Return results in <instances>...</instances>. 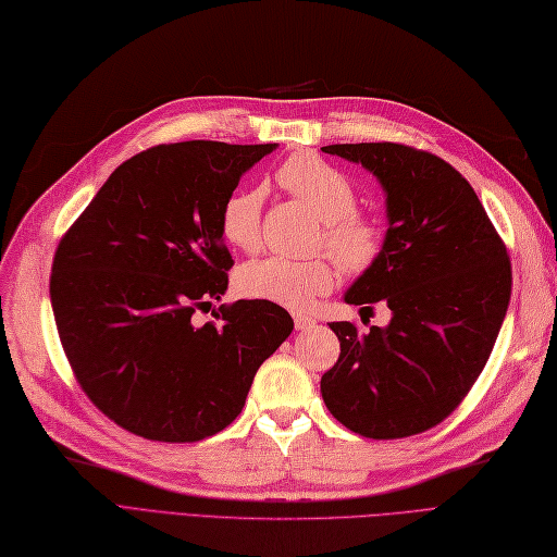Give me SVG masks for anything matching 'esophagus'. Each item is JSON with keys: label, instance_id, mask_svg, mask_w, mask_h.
<instances>
[{"label": "esophagus", "instance_id": "34e87169", "mask_svg": "<svg viewBox=\"0 0 557 557\" xmlns=\"http://www.w3.org/2000/svg\"><path fill=\"white\" fill-rule=\"evenodd\" d=\"M294 324H296V331H308V329H312L317 324V321L312 317H308V314H296L294 317Z\"/></svg>", "mask_w": 557, "mask_h": 557}]
</instances>
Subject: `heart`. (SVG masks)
<instances>
[{
	"instance_id": "heart-1",
	"label": "heart",
	"mask_w": 557,
	"mask_h": 557,
	"mask_svg": "<svg viewBox=\"0 0 557 557\" xmlns=\"http://www.w3.org/2000/svg\"><path fill=\"white\" fill-rule=\"evenodd\" d=\"M280 183L296 199L308 206L324 222V243L335 259L349 271H361L380 252V228L356 208V189L345 173L324 159L300 152L289 157L280 169ZM263 187L233 191L220 212L222 238L252 252L261 245V208ZM238 292L280 305L286 310H305L333 286V268L326 259L292 261L284 257H265L245 263L236 275Z\"/></svg>"
}]
</instances>
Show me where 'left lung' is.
I'll return each mask as SVG.
<instances>
[{
  "label": "left lung",
  "mask_w": 557,
  "mask_h": 557,
  "mask_svg": "<svg viewBox=\"0 0 557 557\" xmlns=\"http://www.w3.org/2000/svg\"><path fill=\"white\" fill-rule=\"evenodd\" d=\"M321 150L361 164L384 189L382 249L345 302L382 300L391 310L384 329L366 333L333 321L339 358L321 376V398L363 437L423 433L451 414L488 361L511 298L507 247L470 183L444 159L400 143Z\"/></svg>",
  "instance_id": "left-lung-1"
}]
</instances>
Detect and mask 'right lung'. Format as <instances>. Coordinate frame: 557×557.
<instances>
[{"label": "right lung", "mask_w": 557, "mask_h": 557, "mask_svg": "<svg viewBox=\"0 0 557 557\" xmlns=\"http://www.w3.org/2000/svg\"><path fill=\"white\" fill-rule=\"evenodd\" d=\"M277 143L185 140L120 164L52 259L50 302L76 380L106 417L154 442H199L236 419L294 331L280 305H222L233 259L224 201Z\"/></svg>", "instance_id": "right-lung-1"}]
</instances>
